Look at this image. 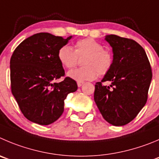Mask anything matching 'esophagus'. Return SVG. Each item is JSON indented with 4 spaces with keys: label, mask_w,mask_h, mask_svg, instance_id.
<instances>
[{
    "label": "esophagus",
    "mask_w": 159,
    "mask_h": 159,
    "mask_svg": "<svg viewBox=\"0 0 159 159\" xmlns=\"http://www.w3.org/2000/svg\"><path fill=\"white\" fill-rule=\"evenodd\" d=\"M77 84H78V87H81V85H82V84H84V82H83V81H78V83H77Z\"/></svg>",
    "instance_id": "obj_1"
}]
</instances>
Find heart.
<instances>
[{
  "label": "heart",
  "instance_id": "b5f03b06",
  "mask_svg": "<svg viewBox=\"0 0 159 159\" xmlns=\"http://www.w3.org/2000/svg\"><path fill=\"white\" fill-rule=\"evenodd\" d=\"M83 66L70 70L67 76L77 81H91L100 75H106L113 65V56L103 44L93 38L78 40L75 44V50L64 45L58 51V59L64 67L72 68L77 64L78 58Z\"/></svg>",
  "mask_w": 159,
  "mask_h": 159
}]
</instances>
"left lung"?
I'll list each match as a JSON object with an SVG mask.
<instances>
[{
  "label": "left lung",
  "instance_id": "1",
  "mask_svg": "<svg viewBox=\"0 0 159 159\" xmlns=\"http://www.w3.org/2000/svg\"><path fill=\"white\" fill-rule=\"evenodd\" d=\"M105 40L112 47L113 65L101 81L95 84L94 100L110 124L121 126L133 121L148 100L152 78L144 49L134 40L115 34ZM108 81L110 86H104Z\"/></svg>",
  "mask_w": 159,
  "mask_h": 159
}]
</instances>
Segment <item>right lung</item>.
<instances>
[{
  "mask_svg": "<svg viewBox=\"0 0 159 159\" xmlns=\"http://www.w3.org/2000/svg\"><path fill=\"white\" fill-rule=\"evenodd\" d=\"M72 36L64 39L48 33H38L22 41L10 59L12 95L25 117L32 122L47 125L64 111L67 95L78 89L75 80L66 77L58 59V51Z\"/></svg>",
  "mask_w": 159,
  "mask_h": 159,
  "instance_id": "obj_1",
  "label": "right lung"
}]
</instances>
